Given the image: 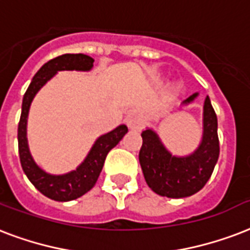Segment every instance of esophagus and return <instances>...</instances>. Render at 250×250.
Instances as JSON below:
<instances>
[{"label": "esophagus", "mask_w": 250, "mask_h": 250, "mask_svg": "<svg viewBox=\"0 0 250 250\" xmlns=\"http://www.w3.org/2000/svg\"><path fill=\"white\" fill-rule=\"evenodd\" d=\"M125 122H127V125L129 127V129H133V131H140L146 125V121H144L143 115L138 114V112L129 114L128 117L125 118Z\"/></svg>", "instance_id": "obj_1"}]
</instances>
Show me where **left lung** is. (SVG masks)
<instances>
[{
  "label": "left lung",
  "instance_id": "left-lung-1",
  "mask_svg": "<svg viewBox=\"0 0 250 250\" xmlns=\"http://www.w3.org/2000/svg\"><path fill=\"white\" fill-rule=\"evenodd\" d=\"M193 94L185 102H191ZM203 140L193 155L174 157L167 152L152 129L143 131L139 152L146 184L156 194L167 198H185L198 193L209 180L219 159L218 118L207 97L205 101Z\"/></svg>",
  "mask_w": 250,
  "mask_h": 250
}]
</instances>
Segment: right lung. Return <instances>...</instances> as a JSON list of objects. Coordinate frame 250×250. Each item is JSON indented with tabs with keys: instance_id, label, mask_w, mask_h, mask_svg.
Here are the masks:
<instances>
[{
	"instance_id": "obj_1",
	"label": "right lung",
	"mask_w": 250,
	"mask_h": 250,
	"mask_svg": "<svg viewBox=\"0 0 250 250\" xmlns=\"http://www.w3.org/2000/svg\"><path fill=\"white\" fill-rule=\"evenodd\" d=\"M94 60L83 53H65L45 62L38 73L34 76L30 86L23 95L22 114L18 123V150L22 169L31 184L43 195L53 201L68 202L77 199L93 188L100 173L104 167V160L110 150L121 142L122 138L128 132L125 125H119L111 132L101 136L91 148L90 153L74 171L64 176H51L36 167L30 152H28L27 139H26V123L31 101L38 90L55 76L57 70H89L91 69Z\"/></svg>"
}]
</instances>
